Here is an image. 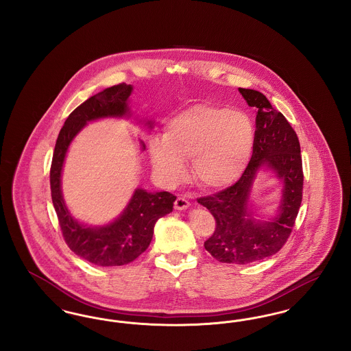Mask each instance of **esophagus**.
Returning a JSON list of instances; mask_svg holds the SVG:
<instances>
[{
	"mask_svg": "<svg viewBox=\"0 0 351 351\" xmlns=\"http://www.w3.org/2000/svg\"><path fill=\"white\" fill-rule=\"evenodd\" d=\"M189 206V201L186 200L184 196H179L176 200H175V208L178 210H184Z\"/></svg>",
	"mask_w": 351,
	"mask_h": 351,
	"instance_id": "esophagus-1",
	"label": "esophagus"
}]
</instances>
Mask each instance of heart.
I'll list each match as a JSON object with an SVG mask.
<instances>
[{"mask_svg": "<svg viewBox=\"0 0 351 351\" xmlns=\"http://www.w3.org/2000/svg\"><path fill=\"white\" fill-rule=\"evenodd\" d=\"M255 143L251 118L241 110L197 104L169 118L163 139L149 146L152 167L166 185L180 183L191 159L192 175L209 189L235 183L250 162Z\"/></svg>", "mask_w": 351, "mask_h": 351, "instance_id": "obj_1", "label": "heart"}]
</instances>
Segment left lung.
I'll return each mask as SVG.
<instances>
[{
    "instance_id": "1",
    "label": "left lung",
    "mask_w": 351,
    "mask_h": 351,
    "mask_svg": "<svg viewBox=\"0 0 351 351\" xmlns=\"http://www.w3.org/2000/svg\"><path fill=\"white\" fill-rule=\"evenodd\" d=\"M238 90L256 109L250 162L237 183L197 202L216 219L215 232L204 242L205 250L222 263L249 265L276 254L285 245L300 209L304 173L300 142L289 122L263 93ZM262 165L272 167L285 183L280 215L271 221L254 220L247 208L250 185Z\"/></svg>"
}]
</instances>
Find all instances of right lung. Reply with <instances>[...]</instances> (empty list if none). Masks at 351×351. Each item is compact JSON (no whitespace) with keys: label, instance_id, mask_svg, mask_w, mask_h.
Segmentation results:
<instances>
[{"label":"right lung","instance_id":"add662e5","mask_svg":"<svg viewBox=\"0 0 351 351\" xmlns=\"http://www.w3.org/2000/svg\"><path fill=\"white\" fill-rule=\"evenodd\" d=\"M132 89V85L125 83L113 85L79 105L68 116L58 135L51 163V197L68 247L85 261L104 267L128 265L146 251L152 239L155 222L172 212L176 200V196L169 192L151 193L138 188L122 215L114 222L101 228L84 226L72 218L66 208L60 176L71 141L88 121L128 116V99Z\"/></svg>","mask_w":351,"mask_h":351}]
</instances>
